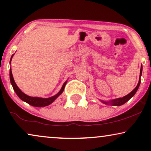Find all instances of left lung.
Masks as SVG:
<instances>
[{"label":"left lung","instance_id":"left-lung-1","mask_svg":"<svg viewBox=\"0 0 151 151\" xmlns=\"http://www.w3.org/2000/svg\"><path fill=\"white\" fill-rule=\"evenodd\" d=\"M142 73V66L141 67V69H140L139 82H138L137 86H136V87L134 88V89L130 93L127 95V96H124V97H123V98L114 99V100L109 101V102H104V101H102V102L103 103H104V104H111V105H113V106H121V105L125 104V103L127 102V101H129L130 99L132 98V97H133L134 95L135 94V93L137 92L138 88H139V86L140 82H141V80H140V78H141Z\"/></svg>","mask_w":151,"mask_h":151}]
</instances>
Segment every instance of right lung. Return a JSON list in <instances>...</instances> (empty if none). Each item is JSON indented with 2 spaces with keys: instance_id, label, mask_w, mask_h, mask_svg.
Wrapping results in <instances>:
<instances>
[{
  "instance_id": "right-lung-1",
  "label": "right lung",
  "mask_w": 151,
  "mask_h": 151,
  "mask_svg": "<svg viewBox=\"0 0 151 151\" xmlns=\"http://www.w3.org/2000/svg\"><path fill=\"white\" fill-rule=\"evenodd\" d=\"M14 55V53L12 55L11 59H10V63H11L12 57H13ZM9 76H10V81H11V84L12 86H13L14 90L15 91L16 93L17 94V96L19 97L22 101L28 103L29 104L32 105V106H34L36 107H43V106H48L49 104H51V103H52L53 101H54L55 99L60 96V95L62 94V93L63 92L64 89H65L66 84H67V81H66L65 83L63 84L60 91L56 95H55V96L50 97V98H38V97H31V96H27V95L24 94V93L18 87V86L16 85V82L14 80L13 76H12V69H10V71H9Z\"/></svg>"
}]
</instances>
